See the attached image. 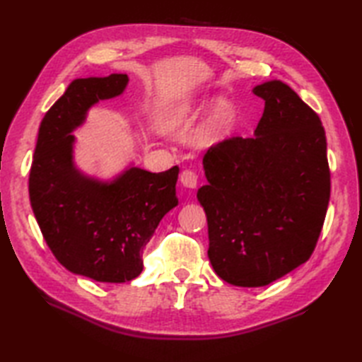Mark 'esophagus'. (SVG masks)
<instances>
[{
    "instance_id": "esophagus-1",
    "label": "esophagus",
    "mask_w": 362,
    "mask_h": 362,
    "mask_svg": "<svg viewBox=\"0 0 362 362\" xmlns=\"http://www.w3.org/2000/svg\"><path fill=\"white\" fill-rule=\"evenodd\" d=\"M180 183L187 188H196V185H197L196 171H191V169H185V171H182L180 173Z\"/></svg>"
}]
</instances>
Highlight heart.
I'll use <instances>...</instances> for the list:
<instances>
[{"mask_svg": "<svg viewBox=\"0 0 362 362\" xmlns=\"http://www.w3.org/2000/svg\"><path fill=\"white\" fill-rule=\"evenodd\" d=\"M209 101H196V99H182V101L169 104L161 112L160 126L166 132L187 126L191 121H194L209 107ZM235 122V105L232 103L224 101V99H219V101L214 103L210 117L206 119L201 135H199V140L205 146L226 140L233 130Z\"/></svg>", "mask_w": 362, "mask_h": 362, "instance_id": "b5f03b06", "label": "heart"}]
</instances>
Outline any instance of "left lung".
<instances>
[{"mask_svg": "<svg viewBox=\"0 0 362 362\" xmlns=\"http://www.w3.org/2000/svg\"><path fill=\"white\" fill-rule=\"evenodd\" d=\"M264 112L252 138L233 136L202 160L197 191L209 222V258L224 281L266 286L308 261L329 201L325 130L281 81L253 87Z\"/></svg>", "mask_w": 362, "mask_h": 362, "instance_id": "left-lung-1", "label": "left lung"}]
</instances>
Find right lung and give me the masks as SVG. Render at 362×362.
<instances>
[{"label":"right lung","instance_id":"1","mask_svg":"<svg viewBox=\"0 0 362 362\" xmlns=\"http://www.w3.org/2000/svg\"><path fill=\"white\" fill-rule=\"evenodd\" d=\"M127 74L74 79L38 127L29 199L46 244L68 271L124 283L143 271L141 253L161 218L179 204V168L149 173L130 165L112 180L76 166L73 132L99 101L124 93Z\"/></svg>","mask_w":362,"mask_h":362}]
</instances>
